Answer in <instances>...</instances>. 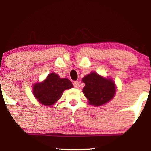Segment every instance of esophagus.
<instances>
[{"instance_id": "1", "label": "esophagus", "mask_w": 151, "mask_h": 151, "mask_svg": "<svg viewBox=\"0 0 151 151\" xmlns=\"http://www.w3.org/2000/svg\"><path fill=\"white\" fill-rule=\"evenodd\" d=\"M73 85H74V88H80V82H79V81H74V82H73Z\"/></svg>"}]
</instances>
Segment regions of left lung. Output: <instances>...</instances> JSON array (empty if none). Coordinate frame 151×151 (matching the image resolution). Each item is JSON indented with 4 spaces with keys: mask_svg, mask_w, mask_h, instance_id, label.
<instances>
[{
    "mask_svg": "<svg viewBox=\"0 0 151 151\" xmlns=\"http://www.w3.org/2000/svg\"><path fill=\"white\" fill-rule=\"evenodd\" d=\"M82 81L85 84L82 92L90 105L102 106L115 96L116 87L114 80L109 77H104L93 71L85 76Z\"/></svg>",
    "mask_w": 151,
    "mask_h": 151,
    "instance_id": "left-lung-1",
    "label": "left lung"
}]
</instances>
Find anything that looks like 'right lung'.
<instances>
[{
  "instance_id": "obj_1",
  "label": "right lung",
  "mask_w": 151,
  "mask_h": 151,
  "mask_svg": "<svg viewBox=\"0 0 151 151\" xmlns=\"http://www.w3.org/2000/svg\"><path fill=\"white\" fill-rule=\"evenodd\" d=\"M73 88L69 79L61 78L58 74L52 72L42 82H36L32 87L35 98L44 106L54 105L61 98L63 91Z\"/></svg>"
}]
</instances>
